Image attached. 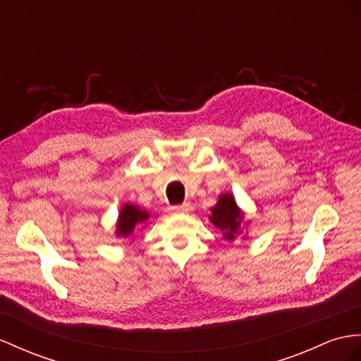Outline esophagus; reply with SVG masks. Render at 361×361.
I'll use <instances>...</instances> for the list:
<instances>
[{"label": "esophagus", "mask_w": 361, "mask_h": 361, "mask_svg": "<svg viewBox=\"0 0 361 361\" xmlns=\"http://www.w3.org/2000/svg\"><path fill=\"white\" fill-rule=\"evenodd\" d=\"M171 211L176 214H188L192 211V207H191V204H182V205L171 207Z\"/></svg>", "instance_id": "34e87169"}]
</instances>
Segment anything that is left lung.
<instances>
[{
  "label": "left lung",
  "mask_w": 361,
  "mask_h": 361,
  "mask_svg": "<svg viewBox=\"0 0 361 361\" xmlns=\"http://www.w3.org/2000/svg\"><path fill=\"white\" fill-rule=\"evenodd\" d=\"M209 222L222 231L224 239L228 242H234L243 233V226L250 224V221L245 222L243 209L237 205L231 192H222L219 196L216 205L211 208Z\"/></svg>",
  "instance_id": "8db88e82"
}]
</instances>
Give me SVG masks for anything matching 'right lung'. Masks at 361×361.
Returning a JSON list of instances; mask_svg holds the SVG:
<instances>
[{
  "instance_id": "1",
  "label": "right lung",
  "mask_w": 361,
  "mask_h": 361,
  "mask_svg": "<svg viewBox=\"0 0 361 361\" xmlns=\"http://www.w3.org/2000/svg\"><path fill=\"white\" fill-rule=\"evenodd\" d=\"M148 219H150V213H148L147 209L127 202V204L121 207L114 234H116L119 239L133 240L135 233L139 228H145Z\"/></svg>"
}]
</instances>
